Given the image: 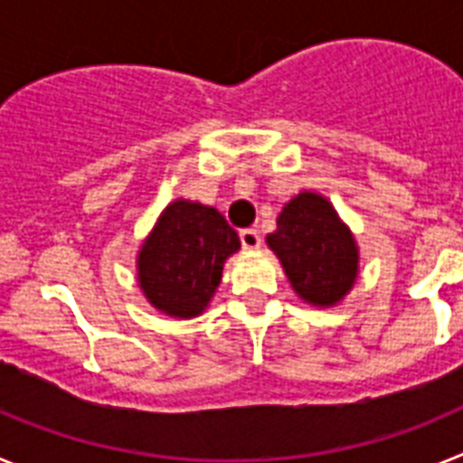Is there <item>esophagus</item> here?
<instances>
[{"instance_id": "esophagus-1", "label": "esophagus", "mask_w": 463, "mask_h": 463, "mask_svg": "<svg viewBox=\"0 0 463 463\" xmlns=\"http://www.w3.org/2000/svg\"><path fill=\"white\" fill-rule=\"evenodd\" d=\"M239 236H241V245H243L245 250L260 248L261 236H260V232H257V229H241Z\"/></svg>"}]
</instances>
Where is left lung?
<instances>
[{
    "instance_id": "1",
    "label": "left lung",
    "mask_w": 463,
    "mask_h": 463,
    "mask_svg": "<svg viewBox=\"0 0 463 463\" xmlns=\"http://www.w3.org/2000/svg\"><path fill=\"white\" fill-rule=\"evenodd\" d=\"M292 288L313 306H334L357 278V245L325 196L301 192L267 236Z\"/></svg>"
}]
</instances>
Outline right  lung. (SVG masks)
I'll use <instances>...</instances> for the list:
<instances>
[{"label": "right lung", "mask_w": 463, "mask_h": 463, "mask_svg": "<svg viewBox=\"0 0 463 463\" xmlns=\"http://www.w3.org/2000/svg\"><path fill=\"white\" fill-rule=\"evenodd\" d=\"M239 248V234L215 208L178 199L138 252L143 294L166 315L194 317L220 285L224 260Z\"/></svg>", "instance_id": "right-lung-1"}]
</instances>
